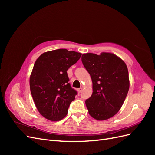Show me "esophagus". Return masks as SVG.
<instances>
[{
    "label": "esophagus",
    "mask_w": 155,
    "mask_h": 155,
    "mask_svg": "<svg viewBox=\"0 0 155 155\" xmlns=\"http://www.w3.org/2000/svg\"><path fill=\"white\" fill-rule=\"evenodd\" d=\"M82 90H83V88H78V92H79V93H80V92H81Z\"/></svg>",
    "instance_id": "obj_1"
}]
</instances>
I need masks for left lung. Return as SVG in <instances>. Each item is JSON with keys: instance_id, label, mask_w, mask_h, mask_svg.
I'll return each instance as SVG.
<instances>
[{"instance_id": "8db88e82", "label": "left lung", "mask_w": 155, "mask_h": 155, "mask_svg": "<svg viewBox=\"0 0 155 155\" xmlns=\"http://www.w3.org/2000/svg\"><path fill=\"white\" fill-rule=\"evenodd\" d=\"M81 61L92 81V94L85 101L89 114L99 121L112 118L121 109L129 91L126 64L107 52L83 54Z\"/></svg>"}]
</instances>
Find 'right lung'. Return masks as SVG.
Listing matches in <instances>:
<instances>
[{"mask_svg":"<svg viewBox=\"0 0 155 155\" xmlns=\"http://www.w3.org/2000/svg\"><path fill=\"white\" fill-rule=\"evenodd\" d=\"M81 55L58 49L46 51L36 60L30 78V91L37 110L45 118L55 121L67 116L78 94L68 83L67 70Z\"/></svg>","mask_w":155,"mask_h":155,"instance_id":"obj_1","label":"right lung"}]
</instances>
